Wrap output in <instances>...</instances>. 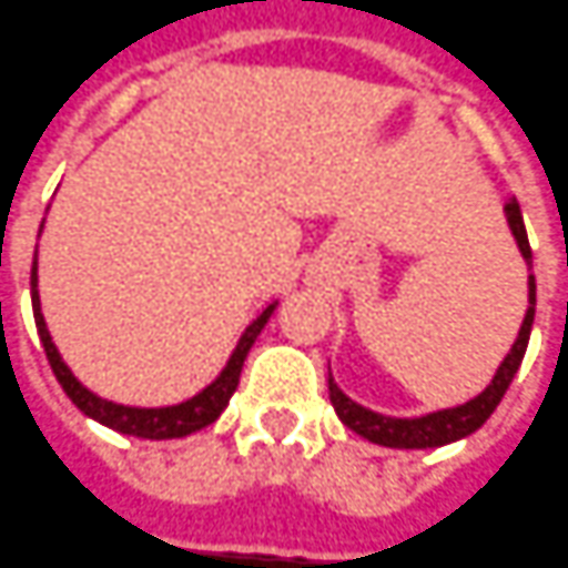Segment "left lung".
Masks as SVG:
<instances>
[{"label":"left lung","mask_w":568,"mask_h":568,"mask_svg":"<svg viewBox=\"0 0 568 568\" xmlns=\"http://www.w3.org/2000/svg\"><path fill=\"white\" fill-rule=\"evenodd\" d=\"M506 222H509V231L516 237V246L523 253L525 265L531 268V246H528V234H525L523 222V209L516 200L506 203ZM531 322H535V275H528V310H525L523 328H519V337L513 349L506 353V359L500 363V368L494 372L490 384L471 397L469 403L463 406H453V409H437V413H428V416L418 418H394L382 416V413H372L359 406L356 399H349L334 384V378L328 375V394L331 403H334V413L344 422L349 432H356L365 440L372 444H382V447H397V450H425V447H444V444H453L459 437H469L471 432H478L485 422L490 418V413L497 409V403L504 399L506 387L516 378L519 365H523L525 346H528V337H531Z\"/></svg>","instance_id":"8db88e82"}]
</instances>
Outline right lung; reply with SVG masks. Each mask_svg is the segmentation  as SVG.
<instances>
[{
	"instance_id": "right-lung-1",
	"label": "right lung",
	"mask_w": 568,
	"mask_h": 568,
	"mask_svg": "<svg viewBox=\"0 0 568 568\" xmlns=\"http://www.w3.org/2000/svg\"><path fill=\"white\" fill-rule=\"evenodd\" d=\"M30 303H33V322H37V334H40V344L45 349V359L52 365L55 378L62 384V390L71 397V403L78 406L83 416L97 418L99 425L121 432V435L146 437V440H171V437H186L193 432H200L205 425H212L215 418L222 416L227 399L234 397L240 384V368L243 359L250 353V346L256 344V337L265 328V322L272 318L277 303L265 306L258 312L256 318L246 325V331L240 334L237 346L231 353V359L222 368V375L212 384H205L196 397L184 399V403H174V406H155V409H143V406H124V403H112V399L97 397L93 390H87L83 384L74 378V372L64 365L62 353L55 349L49 328H45L43 310H40V291H37V258H33V268H30Z\"/></svg>"
}]
</instances>
